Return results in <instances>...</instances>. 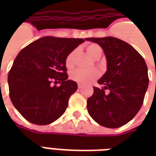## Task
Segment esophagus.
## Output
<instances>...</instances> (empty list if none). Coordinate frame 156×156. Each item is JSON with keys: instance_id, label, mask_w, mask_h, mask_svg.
<instances>
[{"instance_id": "obj_1", "label": "esophagus", "mask_w": 156, "mask_h": 156, "mask_svg": "<svg viewBox=\"0 0 156 156\" xmlns=\"http://www.w3.org/2000/svg\"><path fill=\"white\" fill-rule=\"evenodd\" d=\"M78 88H83V86H82L81 84H78Z\"/></svg>"}]
</instances>
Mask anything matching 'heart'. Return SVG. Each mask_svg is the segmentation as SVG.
<instances>
[{"label": "heart", "mask_w": 156, "mask_h": 156, "mask_svg": "<svg viewBox=\"0 0 156 156\" xmlns=\"http://www.w3.org/2000/svg\"><path fill=\"white\" fill-rule=\"evenodd\" d=\"M86 51L90 55L92 58L98 59L103 54V50L101 47L98 44L88 45L86 47ZM76 54V50L72 51L66 57L65 59V64L68 68H72L74 65V58ZM99 76L98 71L96 70H83V69H77L72 73L71 78L73 81L77 82L81 84H88L94 82L95 79H97Z\"/></svg>", "instance_id": "heart-1"}]
</instances>
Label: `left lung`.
I'll return each mask as SVG.
<instances>
[{
	"label": "left lung",
	"mask_w": 156,
	"mask_h": 156,
	"mask_svg": "<svg viewBox=\"0 0 156 156\" xmlns=\"http://www.w3.org/2000/svg\"><path fill=\"white\" fill-rule=\"evenodd\" d=\"M86 40L98 43L107 60V71L98 81L104 88L94 87V94L87 101L88 114L102 126L121 127L137 115L143 105L149 85L146 63L132 46L120 39Z\"/></svg>",
	"instance_id": "obj_1"
}]
</instances>
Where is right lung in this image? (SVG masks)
<instances>
[{
    "instance_id": "add662e5",
    "label": "right lung",
    "mask_w": 156,
    "mask_h": 156,
    "mask_svg": "<svg viewBox=\"0 0 156 156\" xmlns=\"http://www.w3.org/2000/svg\"><path fill=\"white\" fill-rule=\"evenodd\" d=\"M83 38L44 37L20 51L8 74L10 98L26 119L46 125L64 114L68 99L78 89L68 79L65 59ZM61 83L52 86L51 83Z\"/></svg>"
}]
</instances>
